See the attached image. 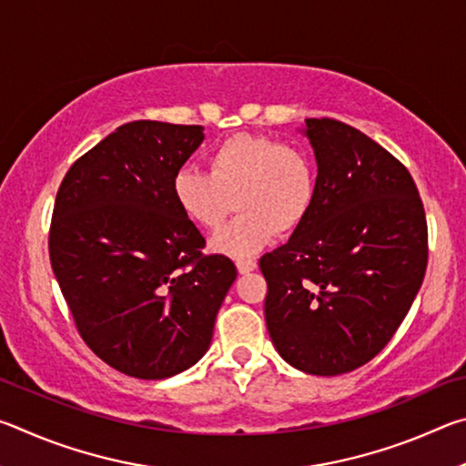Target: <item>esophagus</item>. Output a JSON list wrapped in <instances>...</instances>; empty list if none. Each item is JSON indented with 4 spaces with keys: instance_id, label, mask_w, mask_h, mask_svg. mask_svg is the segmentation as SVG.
Wrapping results in <instances>:
<instances>
[{
    "instance_id": "1",
    "label": "esophagus",
    "mask_w": 466,
    "mask_h": 466,
    "mask_svg": "<svg viewBox=\"0 0 466 466\" xmlns=\"http://www.w3.org/2000/svg\"><path fill=\"white\" fill-rule=\"evenodd\" d=\"M236 267H238V273H250V271H255L257 269V263H255V258H238V261H236Z\"/></svg>"
}]
</instances>
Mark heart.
<instances>
[{
  "mask_svg": "<svg viewBox=\"0 0 466 466\" xmlns=\"http://www.w3.org/2000/svg\"><path fill=\"white\" fill-rule=\"evenodd\" d=\"M209 172L183 167L172 177V197L188 222L218 230L238 205L240 214L216 236L214 248L252 255L275 232H291L309 218L317 172L302 149L269 136L236 133L211 149Z\"/></svg>",
  "mask_w": 466,
  "mask_h": 466,
  "instance_id": "obj_1",
  "label": "heart"
}]
</instances>
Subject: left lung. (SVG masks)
I'll return each mask as SVG.
<instances>
[{"label":"left lung","instance_id":"obj_1","mask_svg":"<svg viewBox=\"0 0 466 466\" xmlns=\"http://www.w3.org/2000/svg\"><path fill=\"white\" fill-rule=\"evenodd\" d=\"M319 164L309 218L261 257L265 322L279 356L314 376L384 350L421 288L428 222L403 162L337 119H306Z\"/></svg>","mask_w":466,"mask_h":466}]
</instances>
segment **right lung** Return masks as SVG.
Masks as SVG:
<instances>
[{"label": "right lung", "mask_w": 466, "mask_h": 466, "mask_svg": "<svg viewBox=\"0 0 466 466\" xmlns=\"http://www.w3.org/2000/svg\"><path fill=\"white\" fill-rule=\"evenodd\" d=\"M201 125L131 121L63 177L49 230L55 278L84 343L119 372L160 380L203 358L236 279L180 214L172 177Z\"/></svg>", "instance_id": "1"}]
</instances>
